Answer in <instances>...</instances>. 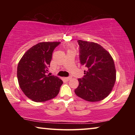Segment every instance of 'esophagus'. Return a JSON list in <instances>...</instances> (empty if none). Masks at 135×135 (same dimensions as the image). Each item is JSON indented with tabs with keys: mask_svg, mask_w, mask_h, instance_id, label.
I'll use <instances>...</instances> for the list:
<instances>
[{
	"mask_svg": "<svg viewBox=\"0 0 135 135\" xmlns=\"http://www.w3.org/2000/svg\"><path fill=\"white\" fill-rule=\"evenodd\" d=\"M65 80H66V81H69V80H71V79H72V77H65Z\"/></svg>",
	"mask_w": 135,
	"mask_h": 135,
	"instance_id": "obj_1",
	"label": "esophagus"
}]
</instances>
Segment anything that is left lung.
Here are the masks:
<instances>
[{"label":"left lung","mask_w":135,"mask_h":135,"mask_svg":"<svg viewBox=\"0 0 135 135\" xmlns=\"http://www.w3.org/2000/svg\"><path fill=\"white\" fill-rule=\"evenodd\" d=\"M80 64L86 71L75 93L90 102H97L109 95L116 80L115 64L111 55L102 46L95 42L79 40Z\"/></svg>","instance_id":"obj_1"}]
</instances>
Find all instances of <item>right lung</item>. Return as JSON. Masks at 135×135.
Here are the masks:
<instances>
[{"instance_id": "1", "label": "right lung", "mask_w": 135, "mask_h": 135, "mask_svg": "<svg viewBox=\"0 0 135 135\" xmlns=\"http://www.w3.org/2000/svg\"><path fill=\"white\" fill-rule=\"evenodd\" d=\"M60 42H40L30 48L20 60L17 68L19 85L33 101L44 102L56 97L62 84L55 75H47L52 53Z\"/></svg>"}]
</instances>
